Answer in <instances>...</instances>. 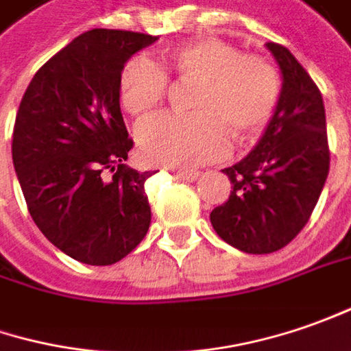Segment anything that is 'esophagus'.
Returning <instances> with one entry per match:
<instances>
[{"mask_svg": "<svg viewBox=\"0 0 351 351\" xmlns=\"http://www.w3.org/2000/svg\"><path fill=\"white\" fill-rule=\"evenodd\" d=\"M178 178H182V180H188V182H194L196 178L199 176L198 171H176L175 173Z\"/></svg>", "mask_w": 351, "mask_h": 351, "instance_id": "1", "label": "esophagus"}]
</instances>
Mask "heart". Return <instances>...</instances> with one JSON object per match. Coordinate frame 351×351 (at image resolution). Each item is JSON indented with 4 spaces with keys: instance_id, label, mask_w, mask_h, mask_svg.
<instances>
[{
    "instance_id": "heart-1",
    "label": "heart",
    "mask_w": 351,
    "mask_h": 351,
    "mask_svg": "<svg viewBox=\"0 0 351 351\" xmlns=\"http://www.w3.org/2000/svg\"><path fill=\"white\" fill-rule=\"evenodd\" d=\"M165 73L196 83L194 114L159 116L139 128V155L152 165L192 167L219 159L231 136L237 141L258 136L280 103L282 79L270 60L208 36L169 48L163 69L143 56L128 60L118 77V99L128 114L143 120L159 110L169 91Z\"/></svg>"
}]
</instances>
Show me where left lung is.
I'll return each instance as SVG.
<instances>
[{
	"mask_svg": "<svg viewBox=\"0 0 351 351\" xmlns=\"http://www.w3.org/2000/svg\"><path fill=\"white\" fill-rule=\"evenodd\" d=\"M282 71L276 112L256 147L233 167L229 199L212 213L215 233L248 254L289 245L305 227L328 176L330 152L319 87L285 46L268 43Z\"/></svg>",
	"mask_w": 351,
	"mask_h": 351,
	"instance_id": "1",
	"label": "left lung"
}]
</instances>
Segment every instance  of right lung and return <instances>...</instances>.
<instances>
[{
    "instance_id": "1",
    "label": "right lung",
    "mask_w": 351,
    "mask_h": 351,
    "mask_svg": "<svg viewBox=\"0 0 351 351\" xmlns=\"http://www.w3.org/2000/svg\"><path fill=\"white\" fill-rule=\"evenodd\" d=\"M155 40L143 32H83L34 73L19 104L11 153L29 213L54 247L83 264L122 260L152 223V173L124 165L134 141L118 77Z\"/></svg>"
}]
</instances>
